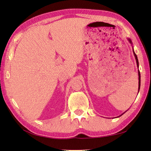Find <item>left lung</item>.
I'll use <instances>...</instances> for the list:
<instances>
[{"instance_id":"1","label":"left lung","mask_w":151,"mask_h":151,"mask_svg":"<svg viewBox=\"0 0 151 151\" xmlns=\"http://www.w3.org/2000/svg\"><path fill=\"white\" fill-rule=\"evenodd\" d=\"M128 40L129 41L130 43H131V40L129 39ZM133 53H134V55H135V57L136 62H137V67H139V61H138L137 56V55L135 54V52H134V51H133ZM138 73H139V90H140V86H141V75H140V72H139V70L138 71ZM121 116H122V115H121Z\"/></svg>"}]
</instances>
